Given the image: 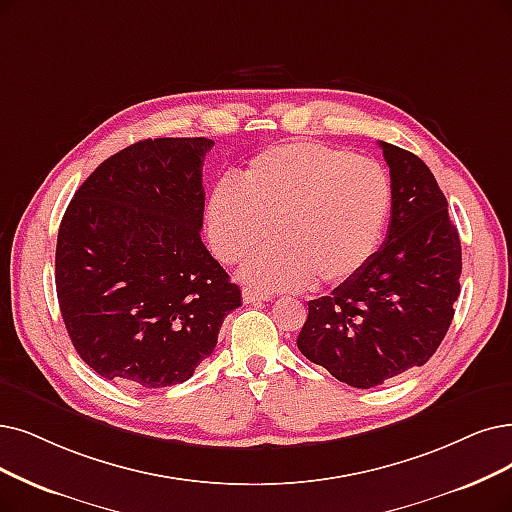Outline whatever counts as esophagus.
<instances>
[{
    "label": "esophagus",
    "mask_w": 512,
    "mask_h": 512,
    "mask_svg": "<svg viewBox=\"0 0 512 512\" xmlns=\"http://www.w3.org/2000/svg\"><path fill=\"white\" fill-rule=\"evenodd\" d=\"M262 300H271V294H264V292H258V290H252V288H245L243 290V302H262Z\"/></svg>",
    "instance_id": "34e87169"
}]
</instances>
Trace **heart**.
<instances>
[{
    "label": "heart",
    "mask_w": 512,
    "mask_h": 512,
    "mask_svg": "<svg viewBox=\"0 0 512 512\" xmlns=\"http://www.w3.org/2000/svg\"><path fill=\"white\" fill-rule=\"evenodd\" d=\"M393 203L380 163L298 140L264 149L241 174L218 180L206 206L208 239L222 262H243L260 290L336 288L353 279L382 239Z\"/></svg>",
    "instance_id": "heart-1"
}]
</instances>
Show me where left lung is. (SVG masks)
<instances>
[{
  "label": "left lung",
  "instance_id": "1",
  "mask_svg": "<svg viewBox=\"0 0 512 512\" xmlns=\"http://www.w3.org/2000/svg\"><path fill=\"white\" fill-rule=\"evenodd\" d=\"M391 222L380 250L330 296L309 302L300 353L336 380L374 388L435 355L460 296L462 248L433 172L380 140Z\"/></svg>",
  "mask_w": 512,
  "mask_h": 512
}]
</instances>
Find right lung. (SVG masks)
Wrapping results in <instances>:
<instances>
[{
	"label": "right lung",
	"instance_id": "1",
	"mask_svg": "<svg viewBox=\"0 0 512 512\" xmlns=\"http://www.w3.org/2000/svg\"><path fill=\"white\" fill-rule=\"evenodd\" d=\"M210 138H147L105 159L71 199L56 294L79 357L105 380L161 388L193 376L241 306L201 241Z\"/></svg>",
	"mask_w": 512,
	"mask_h": 512
}]
</instances>
